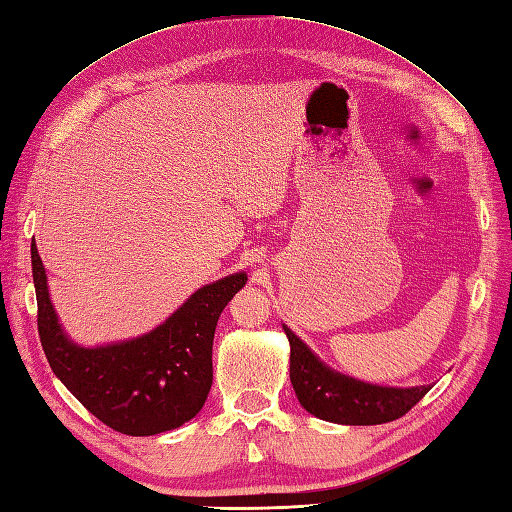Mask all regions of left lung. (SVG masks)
<instances>
[{
    "instance_id": "obj_1",
    "label": "left lung",
    "mask_w": 512,
    "mask_h": 512,
    "mask_svg": "<svg viewBox=\"0 0 512 512\" xmlns=\"http://www.w3.org/2000/svg\"><path fill=\"white\" fill-rule=\"evenodd\" d=\"M291 343V384L299 404L310 415L345 426H376L404 417L430 386L391 389L365 384L328 369L321 360L284 326Z\"/></svg>"
}]
</instances>
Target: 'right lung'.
<instances>
[{"label": "right lung", "instance_id": "add662e5", "mask_svg": "<svg viewBox=\"0 0 512 512\" xmlns=\"http://www.w3.org/2000/svg\"><path fill=\"white\" fill-rule=\"evenodd\" d=\"M32 276L47 363L91 415L121 434L149 436L180 428L202 410L213 384L217 321L247 282L245 273L199 289L149 334L95 350L73 345L62 334L34 243Z\"/></svg>", "mask_w": 512, "mask_h": 512}]
</instances>
